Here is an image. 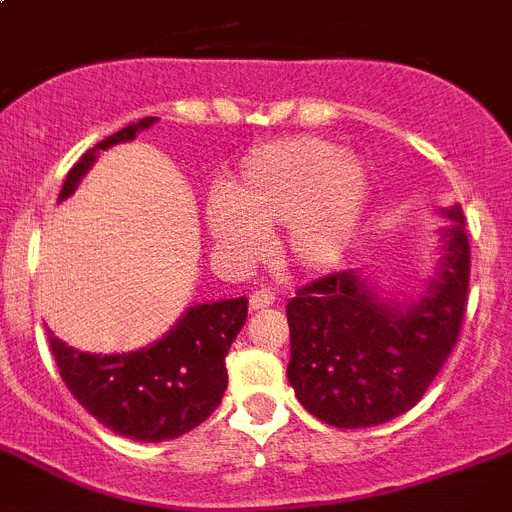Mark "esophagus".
<instances>
[{
	"label": "esophagus",
	"instance_id": "34e87169",
	"mask_svg": "<svg viewBox=\"0 0 512 512\" xmlns=\"http://www.w3.org/2000/svg\"><path fill=\"white\" fill-rule=\"evenodd\" d=\"M275 304V291L273 288H257L250 296V309H268Z\"/></svg>",
	"mask_w": 512,
	"mask_h": 512
}]
</instances>
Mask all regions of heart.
I'll return each instance as SVG.
<instances>
[{"instance_id": "b5f03b06", "label": "heart", "mask_w": 512, "mask_h": 512, "mask_svg": "<svg viewBox=\"0 0 512 512\" xmlns=\"http://www.w3.org/2000/svg\"><path fill=\"white\" fill-rule=\"evenodd\" d=\"M366 201L361 162L314 136L278 139L244 157L224 195L208 203V231L224 255L255 260L286 226L283 257L304 273L335 268Z\"/></svg>"}]
</instances>
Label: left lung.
<instances>
[{
	"label": "left lung",
	"instance_id": "obj_1",
	"mask_svg": "<svg viewBox=\"0 0 512 512\" xmlns=\"http://www.w3.org/2000/svg\"><path fill=\"white\" fill-rule=\"evenodd\" d=\"M446 216L441 268L410 306L384 304L353 270L306 283L288 301V381L332 428H373L412 410L448 361L464 324L471 252L461 206Z\"/></svg>",
	"mask_w": 512,
	"mask_h": 512
}]
</instances>
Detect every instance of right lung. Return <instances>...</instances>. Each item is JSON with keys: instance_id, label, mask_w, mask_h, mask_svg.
<instances>
[{"instance_id": "add662e5", "label": "right lung", "mask_w": 512, "mask_h": 512, "mask_svg": "<svg viewBox=\"0 0 512 512\" xmlns=\"http://www.w3.org/2000/svg\"><path fill=\"white\" fill-rule=\"evenodd\" d=\"M159 118H141L84 151L64 180L69 198L97 151L136 139ZM247 322V299L190 306L185 317L149 348L121 355H92L48 335L61 379L84 410L113 433L141 443L180 438L221 404L229 376L226 353Z\"/></svg>"}]
</instances>
